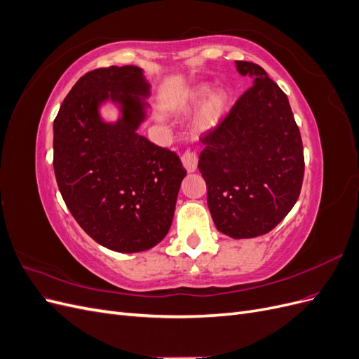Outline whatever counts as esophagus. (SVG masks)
Here are the masks:
<instances>
[{
  "mask_svg": "<svg viewBox=\"0 0 359 359\" xmlns=\"http://www.w3.org/2000/svg\"><path fill=\"white\" fill-rule=\"evenodd\" d=\"M181 161H182V166L186 168V170L189 173L198 169V156L191 153V151H186V153H184L181 157Z\"/></svg>",
  "mask_w": 359,
  "mask_h": 359,
  "instance_id": "34e87169",
  "label": "esophagus"
}]
</instances>
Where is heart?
<instances>
[{
  "label": "heart",
  "instance_id": "1",
  "mask_svg": "<svg viewBox=\"0 0 359 359\" xmlns=\"http://www.w3.org/2000/svg\"><path fill=\"white\" fill-rule=\"evenodd\" d=\"M229 95L224 91L212 93L208 85H196L172 103V111L177 115H190L201 109L193 130L196 136H206L220 128L229 112Z\"/></svg>",
  "mask_w": 359,
  "mask_h": 359
}]
</instances>
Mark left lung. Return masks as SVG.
Wrapping results in <instances>:
<instances>
[{
    "instance_id": "obj_1",
    "label": "left lung",
    "mask_w": 359,
    "mask_h": 359,
    "mask_svg": "<svg viewBox=\"0 0 359 359\" xmlns=\"http://www.w3.org/2000/svg\"><path fill=\"white\" fill-rule=\"evenodd\" d=\"M253 86L217 132L203 136L199 170L217 231L233 238L265 235L295 205L304 149L287 95L253 62L235 61Z\"/></svg>"
}]
</instances>
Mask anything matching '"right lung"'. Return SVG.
Listing matches in <instances>:
<instances>
[{"instance_id":"1","label":"right lung","mask_w":359,"mask_h":359,"mask_svg":"<svg viewBox=\"0 0 359 359\" xmlns=\"http://www.w3.org/2000/svg\"><path fill=\"white\" fill-rule=\"evenodd\" d=\"M151 85L136 66L97 69L74 83L53 121V170L69 211L95 243L119 253L157 245L170 229L180 157L137 133ZM118 109L106 122L101 107Z\"/></svg>"}]
</instances>
